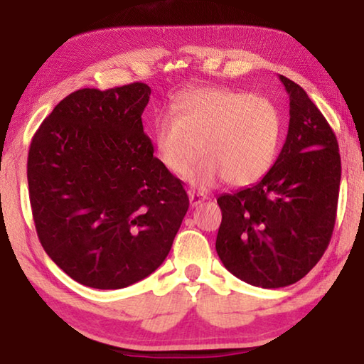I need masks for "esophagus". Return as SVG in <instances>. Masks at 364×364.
<instances>
[{
    "instance_id": "34e87169",
    "label": "esophagus",
    "mask_w": 364,
    "mask_h": 364,
    "mask_svg": "<svg viewBox=\"0 0 364 364\" xmlns=\"http://www.w3.org/2000/svg\"><path fill=\"white\" fill-rule=\"evenodd\" d=\"M207 199L204 194L200 193H194V191H189V202H191V207H197L199 204H202Z\"/></svg>"
}]
</instances>
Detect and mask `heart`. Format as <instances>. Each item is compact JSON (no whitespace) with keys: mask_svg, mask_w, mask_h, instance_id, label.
<instances>
[{"mask_svg":"<svg viewBox=\"0 0 364 364\" xmlns=\"http://www.w3.org/2000/svg\"><path fill=\"white\" fill-rule=\"evenodd\" d=\"M282 117L264 96L226 86H202L176 96L171 112L154 125V147L171 175H183L197 152H204L186 180L210 189L230 180L249 186L268 173L279 149Z\"/></svg>","mask_w":364,"mask_h":364,"instance_id":"b5f03b06","label":"heart"}]
</instances>
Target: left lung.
<instances>
[{
  "label": "left lung",
  "instance_id": "obj_1",
  "mask_svg": "<svg viewBox=\"0 0 364 364\" xmlns=\"http://www.w3.org/2000/svg\"><path fill=\"white\" fill-rule=\"evenodd\" d=\"M289 130L273 167L260 181L220 196L223 213L217 254L247 284L278 289L300 281L323 257L334 231L341 154L324 115L292 80Z\"/></svg>",
  "mask_w": 364,
  "mask_h": 364
}]
</instances>
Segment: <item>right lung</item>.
I'll list each match as a JSON object with an SVG mask.
<instances>
[{
	"label": "right lung",
	"instance_id": "add662e5",
	"mask_svg": "<svg viewBox=\"0 0 364 364\" xmlns=\"http://www.w3.org/2000/svg\"><path fill=\"white\" fill-rule=\"evenodd\" d=\"M146 83L64 97L36 130L27 180L36 234L72 279L122 289L167 258L189 199L154 157Z\"/></svg>",
	"mask_w": 364,
	"mask_h": 364
}]
</instances>
